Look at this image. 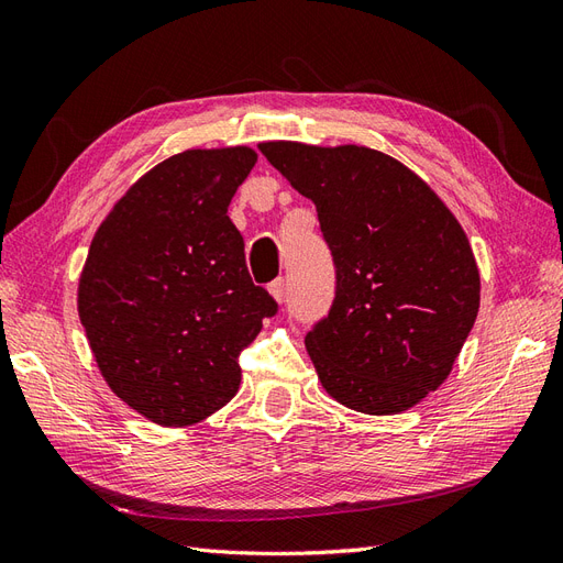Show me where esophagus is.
<instances>
[{"label":"esophagus","instance_id":"1","mask_svg":"<svg viewBox=\"0 0 563 563\" xmlns=\"http://www.w3.org/2000/svg\"><path fill=\"white\" fill-rule=\"evenodd\" d=\"M286 291H288V286H286V279L284 277H279V279H275L269 284V294L275 296L279 302L286 298Z\"/></svg>","mask_w":563,"mask_h":563}]
</instances>
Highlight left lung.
Masks as SVG:
<instances>
[{
    "mask_svg": "<svg viewBox=\"0 0 563 563\" xmlns=\"http://www.w3.org/2000/svg\"><path fill=\"white\" fill-rule=\"evenodd\" d=\"M314 201L333 267L329 314L305 347L333 399L368 416L416 406L453 368L476 312L479 269L428 183L378 150L263 143Z\"/></svg>",
    "mask_w": 563,
    "mask_h": 563,
    "instance_id": "1",
    "label": "left lung"
}]
</instances>
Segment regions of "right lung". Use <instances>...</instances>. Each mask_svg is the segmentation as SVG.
<instances>
[{
	"label": "right lung",
	"mask_w": 563,
	"mask_h": 563,
	"mask_svg": "<svg viewBox=\"0 0 563 563\" xmlns=\"http://www.w3.org/2000/svg\"><path fill=\"white\" fill-rule=\"evenodd\" d=\"M249 147L187 150L145 174L98 228L79 319L100 373L133 411L195 424L240 389V356L279 312L255 286L228 207Z\"/></svg>",
	"instance_id": "1"
}]
</instances>
